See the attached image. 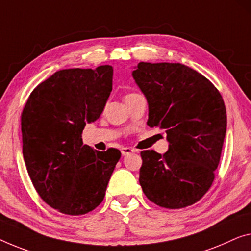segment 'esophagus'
Instances as JSON below:
<instances>
[{
  "label": "esophagus",
  "instance_id": "obj_1",
  "mask_svg": "<svg viewBox=\"0 0 251 251\" xmlns=\"http://www.w3.org/2000/svg\"><path fill=\"white\" fill-rule=\"evenodd\" d=\"M121 151H122V154L123 155H128V154H130V153L136 152V150L130 149V148H122Z\"/></svg>",
  "mask_w": 251,
  "mask_h": 251
}]
</instances>
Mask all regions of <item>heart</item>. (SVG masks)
<instances>
[{
	"label": "heart",
	"mask_w": 251,
	"mask_h": 251,
	"mask_svg": "<svg viewBox=\"0 0 251 251\" xmlns=\"http://www.w3.org/2000/svg\"><path fill=\"white\" fill-rule=\"evenodd\" d=\"M129 95H132V93H129ZM127 96H128V95H127Z\"/></svg>",
	"instance_id": "b5f03b06"
}]
</instances>
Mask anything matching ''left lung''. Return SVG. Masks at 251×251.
I'll list each match as a JSON object with an SVG mask.
<instances>
[{"mask_svg":"<svg viewBox=\"0 0 251 251\" xmlns=\"http://www.w3.org/2000/svg\"><path fill=\"white\" fill-rule=\"evenodd\" d=\"M133 77L147 97L150 127L167 133L169 150L141 152L140 184L150 201L184 208L214 181L226 130L221 93L197 71L180 63H138Z\"/></svg>","mask_w":251,"mask_h":251,"instance_id":"1","label":"left lung"}]
</instances>
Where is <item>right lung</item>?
Masks as SVG:
<instances>
[{"mask_svg":"<svg viewBox=\"0 0 251 251\" xmlns=\"http://www.w3.org/2000/svg\"><path fill=\"white\" fill-rule=\"evenodd\" d=\"M113 66L67 69L30 93L21 114L22 153L45 203L67 215L87 214L103 201L119 150L82 142L87 123L101 115L113 89Z\"/></svg>","mask_w":251,"mask_h":251,"instance_id":"add662e5","label":"right lung"}]
</instances>
